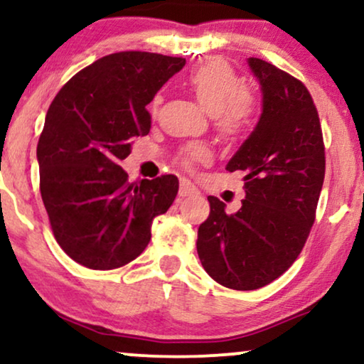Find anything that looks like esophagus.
<instances>
[{
  "label": "esophagus",
  "mask_w": 364,
  "mask_h": 364,
  "mask_svg": "<svg viewBox=\"0 0 364 364\" xmlns=\"http://www.w3.org/2000/svg\"><path fill=\"white\" fill-rule=\"evenodd\" d=\"M195 195H200V190H198L191 181L183 179L181 185H179V196H195Z\"/></svg>",
  "instance_id": "1"
}]
</instances>
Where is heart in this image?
I'll list each match as a JSON object with an SVG mask.
<instances>
[{"mask_svg":"<svg viewBox=\"0 0 364 364\" xmlns=\"http://www.w3.org/2000/svg\"><path fill=\"white\" fill-rule=\"evenodd\" d=\"M185 85L208 113L218 116V124L225 133H240L253 119V96L248 91L240 90V76L226 61L213 58L201 63L186 76ZM151 108H156V101H153ZM206 158L208 148L205 144H191L185 151V163Z\"/></svg>","mask_w":364,"mask_h":364,"instance_id":"obj_1","label":"heart"}]
</instances>
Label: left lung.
Returning a JSON list of instances; mask_svg holds the SVG:
<instances>
[{"label": "left lung", "instance_id": "obj_1", "mask_svg": "<svg viewBox=\"0 0 364 364\" xmlns=\"http://www.w3.org/2000/svg\"><path fill=\"white\" fill-rule=\"evenodd\" d=\"M248 66L261 88V116L226 164L245 171V200L232 215L208 196L210 216L198 228V256L216 283L250 291L294 263L311 230L324 179L321 124L301 81L259 58Z\"/></svg>", "mask_w": 364, "mask_h": 364}]
</instances>
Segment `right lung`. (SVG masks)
Listing matches in <instances>:
<instances>
[{"label": "right lung", "mask_w": 364, "mask_h": 364, "mask_svg": "<svg viewBox=\"0 0 364 364\" xmlns=\"http://www.w3.org/2000/svg\"><path fill=\"white\" fill-rule=\"evenodd\" d=\"M185 58L121 51L76 73L55 96L38 141L40 191L63 251L91 269L138 258L178 195L173 174L128 183L119 166L151 128L146 105Z\"/></svg>", "instance_id": "obj_1"}]
</instances>
